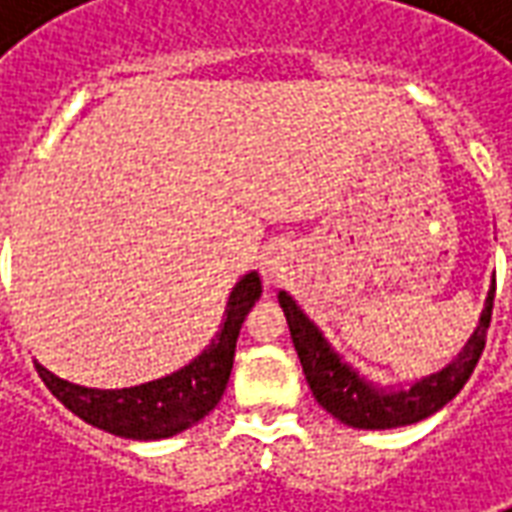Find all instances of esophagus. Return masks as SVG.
Wrapping results in <instances>:
<instances>
[{"label":"esophagus","mask_w":512,"mask_h":512,"mask_svg":"<svg viewBox=\"0 0 512 512\" xmlns=\"http://www.w3.org/2000/svg\"><path fill=\"white\" fill-rule=\"evenodd\" d=\"M288 252L285 249H268L266 255H263V279H266L268 285H277L279 279L285 277V271H288Z\"/></svg>","instance_id":"obj_1"}]
</instances>
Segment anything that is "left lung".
Instances as JSON below:
<instances>
[{
  "label": "left lung",
  "mask_w": 512,
  "mask_h": 512,
  "mask_svg": "<svg viewBox=\"0 0 512 512\" xmlns=\"http://www.w3.org/2000/svg\"><path fill=\"white\" fill-rule=\"evenodd\" d=\"M494 290L496 279L488 290L480 323L469 337V343L463 345L461 354L447 367H441L439 373H430V376L419 378L411 386H400V389L376 386L365 376H359L354 367L340 359V354L329 345L321 329L304 315V310L285 290H279V307L288 318L290 337H293L296 354H299L315 400L332 417L351 428L386 430L414 425L419 419L436 414L441 406H447L452 397L461 392L485 348V334H488L491 310H494Z\"/></svg>",
  "instance_id": "8db88e82"
}]
</instances>
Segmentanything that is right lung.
<instances>
[{
    "label": "right lung",
    "instance_id": "add662e5",
    "mask_svg": "<svg viewBox=\"0 0 512 512\" xmlns=\"http://www.w3.org/2000/svg\"><path fill=\"white\" fill-rule=\"evenodd\" d=\"M263 285L255 271L238 279L227 299L222 329L211 345L189 365L180 367L156 381H147L126 389H90L54 376L51 370L35 362L38 376L62 406L84 419L87 425L115 433L120 439L156 441L169 439L180 430L200 422L222 400L224 386L233 370L235 340L241 332L246 312L255 307Z\"/></svg>",
    "mask_w": 512,
    "mask_h": 512
}]
</instances>
